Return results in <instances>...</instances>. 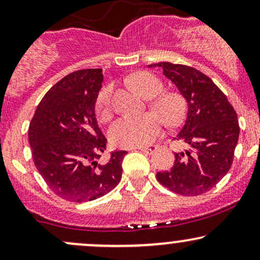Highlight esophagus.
<instances>
[{
    "mask_svg": "<svg viewBox=\"0 0 260 260\" xmlns=\"http://www.w3.org/2000/svg\"><path fill=\"white\" fill-rule=\"evenodd\" d=\"M140 151H143V153H147V154H153L154 151H156L157 147L156 145H151V147H140L138 148Z\"/></svg>",
    "mask_w": 260,
    "mask_h": 260,
    "instance_id": "obj_1",
    "label": "esophagus"
}]
</instances>
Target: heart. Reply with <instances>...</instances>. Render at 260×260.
I'll return each mask as SVG.
<instances>
[{
    "mask_svg": "<svg viewBox=\"0 0 260 260\" xmlns=\"http://www.w3.org/2000/svg\"><path fill=\"white\" fill-rule=\"evenodd\" d=\"M134 88L144 98L156 96L162 90V83L154 74L139 72L131 79ZM112 86L103 88L96 98L98 116L103 121L111 117ZM151 107L160 115L169 124H176L181 121L184 113L183 99L177 92H166L160 95L151 104ZM162 128V121L154 112L144 113L142 116H122L113 122L110 128V138L113 144L123 148L143 147L151 143L159 136Z\"/></svg>",
    "mask_w": 260,
    "mask_h": 260,
    "instance_id": "heart-1",
    "label": "heart"
}]
</instances>
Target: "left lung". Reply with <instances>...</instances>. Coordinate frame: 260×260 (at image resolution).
Returning <instances> with one entry per match:
<instances>
[{
    "mask_svg": "<svg viewBox=\"0 0 260 260\" xmlns=\"http://www.w3.org/2000/svg\"><path fill=\"white\" fill-rule=\"evenodd\" d=\"M148 67H160L188 105L184 124L174 138L186 149L175 153L171 170L157 172V181L177 194H203L231 168L240 136L237 113L226 95L201 71L170 62Z\"/></svg>",
    "mask_w": 260,
    "mask_h": 260,
    "instance_id": "8db88e82",
    "label": "left lung"
}]
</instances>
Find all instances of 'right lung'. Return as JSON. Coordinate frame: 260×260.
Segmentation results:
<instances>
[{
	"mask_svg": "<svg viewBox=\"0 0 260 260\" xmlns=\"http://www.w3.org/2000/svg\"><path fill=\"white\" fill-rule=\"evenodd\" d=\"M104 80L101 68L70 73L45 94L29 126L32 160L50 189L66 201L91 202L120 183L127 151L105 153L95 103Z\"/></svg>",
	"mask_w": 260,
	"mask_h": 260,
	"instance_id": "add662e5",
	"label": "right lung"
}]
</instances>
